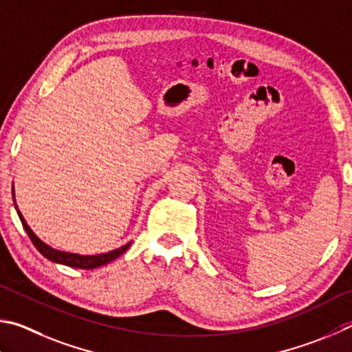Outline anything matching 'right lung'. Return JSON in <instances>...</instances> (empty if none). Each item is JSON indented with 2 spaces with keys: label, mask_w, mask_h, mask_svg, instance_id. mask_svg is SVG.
Listing matches in <instances>:
<instances>
[{
  "label": "right lung",
  "mask_w": 352,
  "mask_h": 352,
  "mask_svg": "<svg viewBox=\"0 0 352 352\" xmlns=\"http://www.w3.org/2000/svg\"><path fill=\"white\" fill-rule=\"evenodd\" d=\"M15 208H16V204H15ZM16 213L21 219V224L24 227V230H26V233L30 238V241H32V244L35 245L36 250H38L43 256H46L47 260H51L54 263L65 264V266H69V267H77V269L100 267V266H103V264H108L113 260H116L117 256H120L123 252H125L129 248V245H131V243H128L120 249H116L113 252H108V254H102V255H77V254H67V252H60V250H55L52 248H49V245L43 243L40 238H36L35 233L30 230V227L28 226L26 221H24L20 210H16Z\"/></svg>",
  "instance_id": "obj_1"
}]
</instances>
